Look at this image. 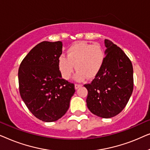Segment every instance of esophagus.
Listing matches in <instances>:
<instances>
[{
	"instance_id": "obj_1",
	"label": "esophagus",
	"mask_w": 150,
	"mask_h": 150,
	"mask_svg": "<svg viewBox=\"0 0 150 150\" xmlns=\"http://www.w3.org/2000/svg\"><path fill=\"white\" fill-rule=\"evenodd\" d=\"M81 87H82V85H80V84H75V89H78Z\"/></svg>"
}]
</instances>
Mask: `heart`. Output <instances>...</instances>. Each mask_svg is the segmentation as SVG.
Instances as JSON below:
<instances>
[{
    "instance_id": "obj_1",
    "label": "heart",
    "mask_w": 150,
    "mask_h": 150,
    "mask_svg": "<svg viewBox=\"0 0 150 150\" xmlns=\"http://www.w3.org/2000/svg\"><path fill=\"white\" fill-rule=\"evenodd\" d=\"M66 55H61L58 59L57 64L61 76L65 80L69 79L76 67L75 79L78 81H83L86 77H95L101 70L106 57L101 45L91 44L83 41L71 45L67 48Z\"/></svg>"
}]
</instances>
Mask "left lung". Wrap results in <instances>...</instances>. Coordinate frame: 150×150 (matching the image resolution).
I'll list each match as a JSON object with an SVG mask.
<instances>
[{"label":"left lung","mask_w":150,"mask_h":150,"mask_svg":"<svg viewBox=\"0 0 150 150\" xmlns=\"http://www.w3.org/2000/svg\"><path fill=\"white\" fill-rule=\"evenodd\" d=\"M105 61L101 70L91 83L85 84L88 91L87 106L92 113L110 118L122 112L133 91V67L124 51L111 41L104 40Z\"/></svg>","instance_id":"obj_1"}]
</instances>
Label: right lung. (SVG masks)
Returning <instances> with one entry per match:
<instances>
[{
	"label": "right lung",
	"mask_w": 150,
	"mask_h": 150,
	"mask_svg": "<svg viewBox=\"0 0 150 150\" xmlns=\"http://www.w3.org/2000/svg\"><path fill=\"white\" fill-rule=\"evenodd\" d=\"M63 44L42 42L24 57L18 70L20 96L28 110L46 122L64 115L75 92L74 85L62 79L58 59Z\"/></svg>",
	"instance_id": "right-lung-1"
}]
</instances>
